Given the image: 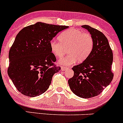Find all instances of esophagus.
<instances>
[{"instance_id": "34e87169", "label": "esophagus", "mask_w": 123, "mask_h": 123, "mask_svg": "<svg viewBox=\"0 0 123 123\" xmlns=\"http://www.w3.org/2000/svg\"><path fill=\"white\" fill-rule=\"evenodd\" d=\"M61 69H62V70H63V71H65V70L68 69H69L68 67H65V66H62L61 67Z\"/></svg>"}]
</instances>
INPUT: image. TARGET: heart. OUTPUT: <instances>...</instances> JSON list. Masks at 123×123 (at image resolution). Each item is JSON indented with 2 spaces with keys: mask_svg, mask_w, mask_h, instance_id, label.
Returning <instances> with one entry per match:
<instances>
[{
  "mask_svg": "<svg viewBox=\"0 0 123 123\" xmlns=\"http://www.w3.org/2000/svg\"><path fill=\"white\" fill-rule=\"evenodd\" d=\"M59 42L51 41L50 48L52 53L55 57H62L66 52V57L58 60L60 65H68L81 63L91 53L93 46V40L90 34L79 29H69L64 31L58 36Z\"/></svg>",
  "mask_w": 123,
  "mask_h": 123,
  "instance_id": "obj_1",
  "label": "heart"
}]
</instances>
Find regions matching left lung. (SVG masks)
Instances as JSON below:
<instances>
[{"instance_id": "1", "label": "left lung", "mask_w": 123, "mask_h": 123, "mask_svg": "<svg viewBox=\"0 0 123 123\" xmlns=\"http://www.w3.org/2000/svg\"><path fill=\"white\" fill-rule=\"evenodd\" d=\"M93 40L92 51L81 64L72 68L74 76L68 84L74 94L79 97L89 98L98 95L112 81L111 71L113 53L108 40L98 30L89 25H83Z\"/></svg>"}]
</instances>
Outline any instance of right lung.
<instances>
[{"mask_svg":"<svg viewBox=\"0 0 123 123\" xmlns=\"http://www.w3.org/2000/svg\"><path fill=\"white\" fill-rule=\"evenodd\" d=\"M68 27L37 22L17 34L9 52L8 74L21 93L34 97L47 91L52 76L61 69L54 65L50 42Z\"/></svg>","mask_w":123,"mask_h":123,"instance_id":"1","label":"right lung"}]
</instances>
